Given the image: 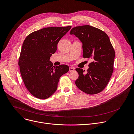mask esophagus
Returning a JSON list of instances; mask_svg holds the SVG:
<instances>
[{
  "instance_id": "1",
  "label": "esophagus",
  "mask_w": 134,
  "mask_h": 134,
  "mask_svg": "<svg viewBox=\"0 0 134 134\" xmlns=\"http://www.w3.org/2000/svg\"><path fill=\"white\" fill-rule=\"evenodd\" d=\"M74 70H75V68H74L73 67H70L69 68V71H74Z\"/></svg>"
}]
</instances>
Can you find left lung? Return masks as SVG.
Segmentation results:
<instances>
[{
	"mask_svg": "<svg viewBox=\"0 0 134 134\" xmlns=\"http://www.w3.org/2000/svg\"><path fill=\"white\" fill-rule=\"evenodd\" d=\"M82 43V56L91 59L87 72L76 68L79 77L75 84L83 92L94 95L102 92L108 84L114 70L115 52L108 35L102 30L90 25L77 26L71 29Z\"/></svg>",
	"mask_w": 134,
	"mask_h": 134,
	"instance_id": "obj_1",
	"label": "left lung"
}]
</instances>
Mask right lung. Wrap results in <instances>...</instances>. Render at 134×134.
Returning a JSON list of instances; mask_svg holds the SVG:
<instances>
[{"label":"right lung","mask_w":134,"mask_h":134,"mask_svg":"<svg viewBox=\"0 0 134 134\" xmlns=\"http://www.w3.org/2000/svg\"><path fill=\"white\" fill-rule=\"evenodd\" d=\"M71 27L42 28L29 34L23 42L18 62L20 74L28 91L37 98L51 97L57 90L60 77L69 71L66 65L53 67L50 58Z\"/></svg>","instance_id":"right-lung-1"}]
</instances>
